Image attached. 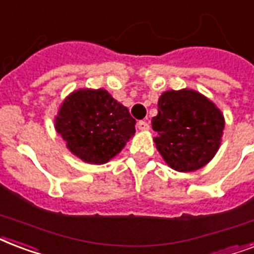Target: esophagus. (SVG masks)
<instances>
[{
  "mask_svg": "<svg viewBox=\"0 0 254 254\" xmlns=\"http://www.w3.org/2000/svg\"><path fill=\"white\" fill-rule=\"evenodd\" d=\"M137 127H138L140 130H149L150 125H149V123H146V121H138V123H137Z\"/></svg>",
  "mask_w": 254,
  "mask_h": 254,
  "instance_id": "obj_1",
  "label": "esophagus"
}]
</instances>
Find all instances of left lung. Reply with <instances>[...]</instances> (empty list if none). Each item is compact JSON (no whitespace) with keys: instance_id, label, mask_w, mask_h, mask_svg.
Listing matches in <instances>:
<instances>
[{"instance_id":"obj_1","label":"left lung","mask_w":254,"mask_h":254,"mask_svg":"<svg viewBox=\"0 0 254 254\" xmlns=\"http://www.w3.org/2000/svg\"><path fill=\"white\" fill-rule=\"evenodd\" d=\"M224 127L221 110L191 89L162 93L158 114L152 119L156 148L177 172H194L206 165L220 148Z\"/></svg>"}]
</instances>
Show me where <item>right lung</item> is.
Masks as SVG:
<instances>
[{
    "label": "right lung",
    "mask_w": 254,
    "mask_h": 254,
    "mask_svg": "<svg viewBox=\"0 0 254 254\" xmlns=\"http://www.w3.org/2000/svg\"><path fill=\"white\" fill-rule=\"evenodd\" d=\"M127 108L105 89H78L60 106L54 127L66 148L88 164L101 165L117 156L135 133Z\"/></svg>",
    "instance_id": "right-lung-1"
}]
</instances>
